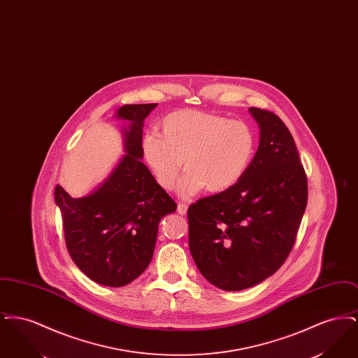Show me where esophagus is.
Here are the masks:
<instances>
[{
  "mask_svg": "<svg viewBox=\"0 0 358 358\" xmlns=\"http://www.w3.org/2000/svg\"><path fill=\"white\" fill-rule=\"evenodd\" d=\"M187 205L184 204V203H178L177 204V212H178V215H181V216H184V215H187Z\"/></svg>",
  "mask_w": 358,
  "mask_h": 358,
  "instance_id": "34e87169",
  "label": "esophagus"
}]
</instances>
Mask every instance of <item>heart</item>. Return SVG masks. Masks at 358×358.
Returning a JSON list of instances; mask_svg holds the SVG:
<instances>
[{
  "mask_svg": "<svg viewBox=\"0 0 358 358\" xmlns=\"http://www.w3.org/2000/svg\"><path fill=\"white\" fill-rule=\"evenodd\" d=\"M142 152L158 185L165 190L177 185L184 162L182 196H194L203 189L222 193L236 185L250 169L256 136L244 120L181 110L161 122V136L143 138Z\"/></svg>",
  "mask_w": 358,
  "mask_h": 358,
  "instance_id": "b5f03b06",
  "label": "heart"
}]
</instances>
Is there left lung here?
I'll return each instance as SVG.
<instances>
[{"instance_id":"left-lung-1","label":"left lung","mask_w":358,"mask_h":358,"mask_svg":"<svg viewBox=\"0 0 358 358\" xmlns=\"http://www.w3.org/2000/svg\"><path fill=\"white\" fill-rule=\"evenodd\" d=\"M260 143L244 177L187 208L189 250L219 289L252 287L289 257L307 205V176L294 138L276 114L250 108Z\"/></svg>"}]
</instances>
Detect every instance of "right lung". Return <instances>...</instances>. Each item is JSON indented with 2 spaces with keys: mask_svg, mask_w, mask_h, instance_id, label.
Listing matches in <instances>:
<instances>
[{
  "mask_svg": "<svg viewBox=\"0 0 358 358\" xmlns=\"http://www.w3.org/2000/svg\"><path fill=\"white\" fill-rule=\"evenodd\" d=\"M157 103L126 104L118 117L130 122L126 155L92 194L73 199L55 187L71 259L91 280L108 287L131 283L153 257L158 224L177 204L141 162L143 120Z\"/></svg>",
  "mask_w": 358,
  "mask_h": 358,
  "instance_id": "obj_1",
  "label": "right lung"
}]
</instances>
